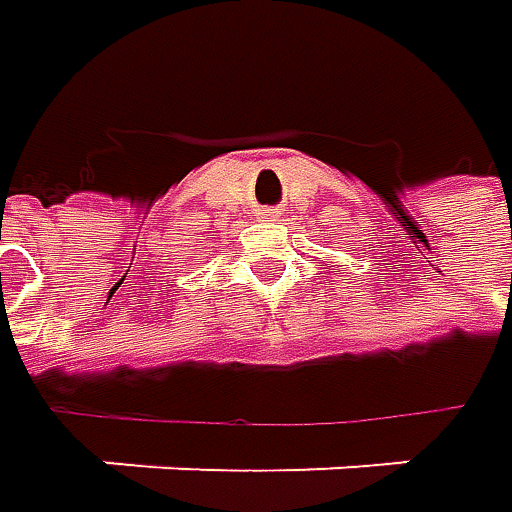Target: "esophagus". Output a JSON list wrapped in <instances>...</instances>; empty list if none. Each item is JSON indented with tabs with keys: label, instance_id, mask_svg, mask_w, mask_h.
Wrapping results in <instances>:
<instances>
[{
	"label": "esophagus",
	"instance_id": "34e87169",
	"mask_svg": "<svg viewBox=\"0 0 512 512\" xmlns=\"http://www.w3.org/2000/svg\"><path fill=\"white\" fill-rule=\"evenodd\" d=\"M276 216H279V210H276V207H262V210H259V219H262V222H267V219H276Z\"/></svg>",
	"mask_w": 512,
	"mask_h": 512
}]
</instances>
